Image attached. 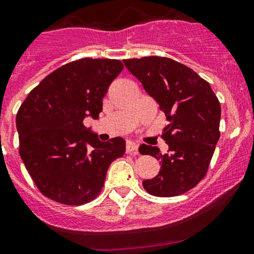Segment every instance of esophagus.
Here are the masks:
<instances>
[{"mask_svg":"<svg viewBox=\"0 0 254 254\" xmlns=\"http://www.w3.org/2000/svg\"><path fill=\"white\" fill-rule=\"evenodd\" d=\"M126 152H127V154H138V145H137V144L132 143V141L127 143Z\"/></svg>","mask_w":254,"mask_h":254,"instance_id":"esophagus-1","label":"esophagus"}]
</instances>
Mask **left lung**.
Here are the masks:
<instances>
[{"mask_svg": "<svg viewBox=\"0 0 254 254\" xmlns=\"http://www.w3.org/2000/svg\"><path fill=\"white\" fill-rule=\"evenodd\" d=\"M128 71L151 95L168 125L162 133L168 152L143 144L141 155H151L161 163L155 178L143 182L150 195L172 197L189 191L206 176L219 140L220 104L211 86L192 69L165 57L124 61Z\"/></svg>", "mask_w": 254, "mask_h": 254, "instance_id": "1", "label": "left lung"}]
</instances>
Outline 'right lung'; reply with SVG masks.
<instances>
[{"label": "right lung", "mask_w": 254, "mask_h": 254, "mask_svg": "<svg viewBox=\"0 0 254 254\" xmlns=\"http://www.w3.org/2000/svg\"><path fill=\"white\" fill-rule=\"evenodd\" d=\"M124 64L83 58L46 76L19 108V154L41 193L80 206L104 187L109 166L125 154V140H98L83 125L99 117L103 98Z\"/></svg>", "instance_id": "1"}]
</instances>
